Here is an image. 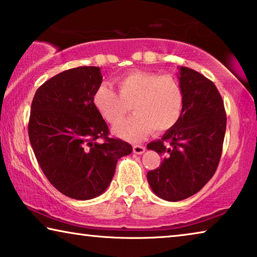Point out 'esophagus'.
<instances>
[{"mask_svg":"<svg viewBox=\"0 0 257 257\" xmlns=\"http://www.w3.org/2000/svg\"><path fill=\"white\" fill-rule=\"evenodd\" d=\"M133 150L136 155H142V153H144L145 151V147H143V145H134Z\"/></svg>","mask_w":257,"mask_h":257,"instance_id":"obj_1","label":"esophagus"}]
</instances>
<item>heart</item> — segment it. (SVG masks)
Masks as SVG:
<instances>
[{
  "label": "heart",
  "instance_id": "heart-1",
  "mask_svg": "<svg viewBox=\"0 0 257 257\" xmlns=\"http://www.w3.org/2000/svg\"><path fill=\"white\" fill-rule=\"evenodd\" d=\"M117 92L109 85L99 86L93 102L109 124H117L132 110L135 115L114 128L122 139L137 142L152 130L164 133L179 121L183 108V90L171 75L130 71L116 79Z\"/></svg>",
  "mask_w": 257,
  "mask_h": 257
}]
</instances>
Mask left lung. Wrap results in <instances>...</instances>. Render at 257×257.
Here are the masks:
<instances>
[{
	"label": "left lung",
	"mask_w": 257,
	"mask_h": 257,
	"mask_svg": "<svg viewBox=\"0 0 257 257\" xmlns=\"http://www.w3.org/2000/svg\"><path fill=\"white\" fill-rule=\"evenodd\" d=\"M183 108L179 121L149 150L164 157L162 165L148 172L157 196L177 202L193 196L213 177L219 164L226 130L224 101L211 80L190 68L180 67Z\"/></svg>",
	"instance_id": "8db88e82"
}]
</instances>
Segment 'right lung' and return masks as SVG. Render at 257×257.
<instances>
[{
	"instance_id": "add662e5",
	"label": "right lung",
	"mask_w": 257,
	"mask_h": 257,
	"mask_svg": "<svg viewBox=\"0 0 257 257\" xmlns=\"http://www.w3.org/2000/svg\"><path fill=\"white\" fill-rule=\"evenodd\" d=\"M101 82L99 67L69 69L45 82L31 105L29 137L38 163L49 182L75 200L104 193L117 160L133 151L127 142L109 139L94 106Z\"/></svg>"
}]
</instances>
